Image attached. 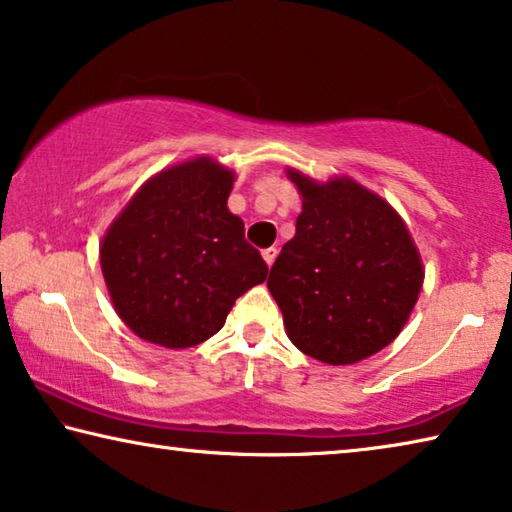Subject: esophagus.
Listing matches in <instances>:
<instances>
[{
	"label": "esophagus",
	"instance_id": "obj_1",
	"mask_svg": "<svg viewBox=\"0 0 512 512\" xmlns=\"http://www.w3.org/2000/svg\"><path fill=\"white\" fill-rule=\"evenodd\" d=\"M276 254H279V251H276V247H267V249H263V258H265V263L272 267V263L276 261Z\"/></svg>",
	"mask_w": 512,
	"mask_h": 512
}]
</instances>
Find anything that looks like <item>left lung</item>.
Masks as SVG:
<instances>
[{"label":"left lung","instance_id":"left-lung-1","mask_svg":"<svg viewBox=\"0 0 512 512\" xmlns=\"http://www.w3.org/2000/svg\"><path fill=\"white\" fill-rule=\"evenodd\" d=\"M290 179L304 208L267 288L299 351L329 365L358 363L404 329L424 281L420 254L374 192L351 179Z\"/></svg>","mask_w":512,"mask_h":512}]
</instances>
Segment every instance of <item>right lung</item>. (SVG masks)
I'll use <instances>...</instances> for the list:
<instances>
[{
    "label": "right lung",
    "mask_w": 512,
    "mask_h": 512,
    "mask_svg": "<svg viewBox=\"0 0 512 512\" xmlns=\"http://www.w3.org/2000/svg\"><path fill=\"white\" fill-rule=\"evenodd\" d=\"M233 172L211 158L174 165L138 190L102 242L113 306L142 340L195 347L224 326L267 263L229 213Z\"/></svg>",
    "instance_id": "right-lung-1"
}]
</instances>
